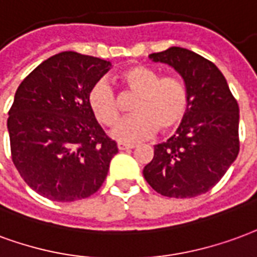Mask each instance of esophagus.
I'll list each match as a JSON object with an SVG mask.
<instances>
[{
    "mask_svg": "<svg viewBox=\"0 0 257 257\" xmlns=\"http://www.w3.org/2000/svg\"><path fill=\"white\" fill-rule=\"evenodd\" d=\"M117 148H119V151H126V149H133V148H136L134 144H124V142H119L117 144Z\"/></svg>",
    "mask_w": 257,
    "mask_h": 257,
    "instance_id": "obj_1",
    "label": "esophagus"
}]
</instances>
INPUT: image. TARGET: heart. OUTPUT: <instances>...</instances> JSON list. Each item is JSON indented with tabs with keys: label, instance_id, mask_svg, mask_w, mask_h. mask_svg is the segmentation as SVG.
Instances as JSON below:
<instances>
[{
	"label": "heart",
	"instance_id": "1",
	"mask_svg": "<svg viewBox=\"0 0 257 257\" xmlns=\"http://www.w3.org/2000/svg\"><path fill=\"white\" fill-rule=\"evenodd\" d=\"M119 79L127 93L137 98L131 106L136 115L123 119L112 131L117 141H140L159 128L170 133L186 119L190 95L182 79L172 75L162 76L157 69L142 64L124 69ZM87 104L97 121L104 126H115L120 117V97L106 80H97L90 87Z\"/></svg>",
	"mask_w": 257,
	"mask_h": 257
}]
</instances>
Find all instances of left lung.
Wrapping results in <instances>:
<instances>
[{
	"instance_id": "left-lung-1",
	"label": "left lung",
	"mask_w": 257,
	"mask_h": 257,
	"mask_svg": "<svg viewBox=\"0 0 257 257\" xmlns=\"http://www.w3.org/2000/svg\"><path fill=\"white\" fill-rule=\"evenodd\" d=\"M149 57L171 65L182 76L190 108L177 133L155 145L144 177L162 196L196 197L211 190L237 159L238 104L223 74L203 56L172 46Z\"/></svg>"
}]
</instances>
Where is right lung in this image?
<instances>
[{"instance_id":"1","label":"right lung","mask_w":257,"mask_h":257,"mask_svg":"<svg viewBox=\"0 0 257 257\" xmlns=\"http://www.w3.org/2000/svg\"><path fill=\"white\" fill-rule=\"evenodd\" d=\"M109 68L106 60L61 52L16 90L8 117L12 162L24 182L52 201L94 194L117 153L87 104L90 87Z\"/></svg>"}]
</instances>
